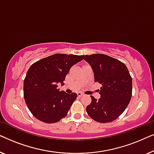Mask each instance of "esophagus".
<instances>
[{
	"label": "esophagus",
	"instance_id": "esophagus-1",
	"mask_svg": "<svg viewBox=\"0 0 154 154\" xmlns=\"http://www.w3.org/2000/svg\"><path fill=\"white\" fill-rule=\"evenodd\" d=\"M77 94H78V96H79V97H82L83 95V92H79Z\"/></svg>",
	"mask_w": 154,
	"mask_h": 154
}]
</instances>
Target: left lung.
Wrapping results in <instances>:
<instances>
[{"label": "left lung", "mask_w": 154, "mask_h": 154, "mask_svg": "<svg viewBox=\"0 0 154 154\" xmlns=\"http://www.w3.org/2000/svg\"><path fill=\"white\" fill-rule=\"evenodd\" d=\"M83 57L91 65L94 82L102 85L100 100L90 96L92 102L86 107V111L99 123L114 121L125 110L131 100L132 81L129 71L124 63L106 54H92Z\"/></svg>", "instance_id": "1"}]
</instances>
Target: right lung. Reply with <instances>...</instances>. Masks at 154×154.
<instances>
[{
  "label": "right lung",
  "instance_id": "add662e5",
  "mask_svg": "<svg viewBox=\"0 0 154 154\" xmlns=\"http://www.w3.org/2000/svg\"><path fill=\"white\" fill-rule=\"evenodd\" d=\"M82 60L83 55L54 54L31 65L24 81V97L33 116L47 123L66 116L77 94L60 92L57 83L64 84L71 67Z\"/></svg>",
  "mask_w": 154,
  "mask_h": 154
}]
</instances>
